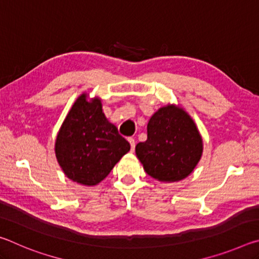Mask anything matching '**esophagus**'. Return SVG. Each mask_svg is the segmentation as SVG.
<instances>
[{"instance_id": "34e87169", "label": "esophagus", "mask_w": 259, "mask_h": 259, "mask_svg": "<svg viewBox=\"0 0 259 259\" xmlns=\"http://www.w3.org/2000/svg\"><path fill=\"white\" fill-rule=\"evenodd\" d=\"M128 142H129V144H130V147H131V151H135V147H136V142H135V139L134 138H128Z\"/></svg>"}]
</instances>
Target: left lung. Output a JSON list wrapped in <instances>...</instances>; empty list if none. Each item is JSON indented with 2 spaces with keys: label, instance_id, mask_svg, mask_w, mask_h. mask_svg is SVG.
Here are the masks:
<instances>
[{
  "label": "left lung",
  "instance_id": "left-lung-1",
  "mask_svg": "<svg viewBox=\"0 0 259 259\" xmlns=\"http://www.w3.org/2000/svg\"><path fill=\"white\" fill-rule=\"evenodd\" d=\"M202 138L194 121L181 107H162L147 124V140L136 154L147 175L161 182L186 178L202 155Z\"/></svg>",
  "mask_w": 259,
  "mask_h": 259
}]
</instances>
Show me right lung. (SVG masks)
I'll return each instance as SVG.
<instances>
[{"instance_id": "obj_1", "label": "right lung", "mask_w": 259, "mask_h": 259, "mask_svg": "<svg viewBox=\"0 0 259 259\" xmlns=\"http://www.w3.org/2000/svg\"><path fill=\"white\" fill-rule=\"evenodd\" d=\"M129 150L130 144L107 121L100 100L88 102L84 94L68 112L55 146L64 174L87 186L102 182Z\"/></svg>"}]
</instances>
